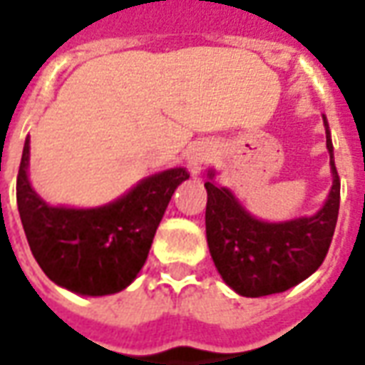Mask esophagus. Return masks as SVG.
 <instances>
[{
  "label": "esophagus",
  "mask_w": 365,
  "mask_h": 365,
  "mask_svg": "<svg viewBox=\"0 0 365 365\" xmlns=\"http://www.w3.org/2000/svg\"><path fill=\"white\" fill-rule=\"evenodd\" d=\"M206 161H208V151L206 149H202V147H196V149H192L190 153H188V170L192 173V175H200V170H202V167L206 165Z\"/></svg>",
  "instance_id": "1"
}]
</instances>
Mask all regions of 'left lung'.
<instances>
[{"mask_svg":"<svg viewBox=\"0 0 365 365\" xmlns=\"http://www.w3.org/2000/svg\"><path fill=\"white\" fill-rule=\"evenodd\" d=\"M327 123V121H324ZM332 188L314 216L269 224L253 218L228 188L206 180V240L222 279L242 297L283 293L322 265L340 208V177L327 123ZM210 178L214 173H208Z\"/></svg>","mask_w":365,"mask_h":365,"instance_id":"left-lung-1","label":"left lung"}]
</instances>
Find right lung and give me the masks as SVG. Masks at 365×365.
Segmentation results:
<instances>
[{
  "label": "right lung",
  "mask_w": 365,
  "mask_h": 365,
  "mask_svg": "<svg viewBox=\"0 0 365 365\" xmlns=\"http://www.w3.org/2000/svg\"><path fill=\"white\" fill-rule=\"evenodd\" d=\"M29 137L17 175V208L38 267L72 293H118L137 277L155 232L187 169H169L143 178L118 200L100 208L48 206L31 188Z\"/></svg>",
  "instance_id": "obj_1"
}]
</instances>
